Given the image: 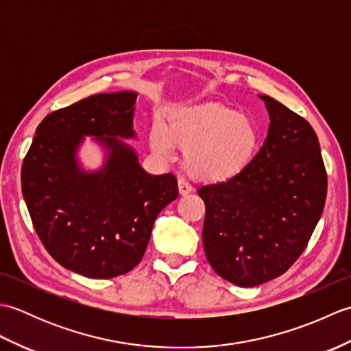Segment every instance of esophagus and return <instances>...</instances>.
I'll use <instances>...</instances> for the list:
<instances>
[{"instance_id": "34e87169", "label": "esophagus", "mask_w": 351, "mask_h": 351, "mask_svg": "<svg viewBox=\"0 0 351 351\" xmlns=\"http://www.w3.org/2000/svg\"><path fill=\"white\" fill-rule=\"evenodd\" d=\"M178 189H180L181 196H187L193 191L191 184L187 180H185V178H180V180H178Z\"/></svg>"}]
</instances>
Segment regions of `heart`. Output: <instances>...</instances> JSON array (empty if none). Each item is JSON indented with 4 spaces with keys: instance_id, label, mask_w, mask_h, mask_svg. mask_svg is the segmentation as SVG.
I'll return each instance as SVG.
<instances>
[{
    "instance_id": "b5f03b06",
    "label": "heart",
    "mask_w": 351,
    "mask_h": 351,
    "mask_svg": "<svg viewBox=\"0 0 351 351\" xmlns=\"http://www.w3.org/2000/svg\"><path fill=\"white\" fill-rule=\"evenodd\" d=\"M173 145L185 149V169L199 181L220 182L245 169L259 145L250 117L217 106H175L149 132V146L160 158L173 156Z\"/></svg>"
}]
</instances>
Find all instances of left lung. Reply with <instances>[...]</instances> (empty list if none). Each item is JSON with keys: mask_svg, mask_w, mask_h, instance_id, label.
Segmentation results:
<instances>
[{"mask_svg": "<svg viewBox=\"0 0 351 351\" xmlns=\"http://www.w3.org/2000/svg\"><path fill=\"white\" fill-rule=\"evenodd\" d=\"M270 116L259 152L237 176L204 185L202 230L208 263L238 287L285 273L302 255L322 217L327 175L308 121L267 95Z\"/></svg>", "mask_w": 351, "mask_h": 351, "instance_id": "1", "label": "left lung"}]
</instances>
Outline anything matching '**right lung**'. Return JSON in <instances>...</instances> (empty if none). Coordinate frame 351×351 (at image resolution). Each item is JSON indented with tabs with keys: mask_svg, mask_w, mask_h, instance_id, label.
Segmentation results:
<instances>
[{
	"mask_svg": "<svg viewBox=\"0 0 351 351\" xmlns=\"http://www.w3.org/2000/svg\"><path fill=\"white\" fill-rule=\"evenodd\" d=\"M136 92L99 93L52 111L37 126L21 171L22 195L45 249L90 279L128 273L145 255L154 221L178 197L171 173L151 175L122 138H136ZM86 136L106 152L87 172Z\"/></svg>",
	"mask_w": 351,
	"mask_h": 351,
	"instance_id": "right-lung-1",
	"label": "right lung"
}]
</instances>
